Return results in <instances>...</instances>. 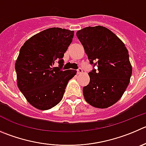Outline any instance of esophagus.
Wrapping results in <instances>:
<instances>
[{"instance_id":"34e87169","label":"esophagus","mask_w":146,"mask_h":146,"mask_svg":"<svg viewBox=\"0 0 146 146\" xmlns=\"http://www.w3.org/2000/svg\"><path fill=\"white\" fill-rule=\"evenodd\" d=\"M82 72H83V70H82V68L80 67L78 69H77V74H82Z\"/></svg>"}]
</instances>
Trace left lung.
I'll use <instances>...</instances> for the list:
<instances>
[{
    "instance_id": "left-lung-1",
    "label": "left lung",
    "mask_w": 146,
    "mask_h": 146,
    "mask_svg": "<svg viewBox=\"0 0 146 146\" xmlns=\"http://www.w3.org/2000/svg\"><path fill=\"white\" fill-rule=\"evenodd\" d=\"M77 36L93 64L89 72L90 83L83 87L84 99L95 108H109L121 98L130 82L132 66L128 51L124 43L104 26L84 28L77 31Z\"/></svg>"
}]
</instances>
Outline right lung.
<instances>
[{
	"label": "right lung",
	"mask_w": 146,
	"mask_h": 146,
	"mask_svg": "<svg viewBox=\"0 0 146 146\" xmlns=\"http://www.w3.org/2000/svg\"><path fill=\"white\" fill-rule=\"evenodd\" d=\"M74 31L50 28L31 37L20 49L15 69L19 89L34 108L46 110L63 98L75 70L61 69L63 57L72 41ZM58 61L59 68H53Z\"/></svg>",
	"instance_id": "1"
}]
</instances>
